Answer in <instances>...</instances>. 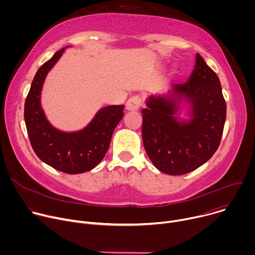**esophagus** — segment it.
I'll list each match as a JSON object with an SVG mask.
<instances>
[{"instance_id": "34e87169", "label": "esophagus", "mask_w": 255, "mask_h": 255, "mask_svg": "<svg viewBox=\"0 0 255 255\" xmlns=\"http://www.w3.org/2000/svg\"><path fill=\"white\" fill-rule=\"evenodd\" d=\"M141 106V99L138 96L132 97L126 103V110L127 111H138Z\"/></svg>"}]
</instances>
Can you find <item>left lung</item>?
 Segmentation results:
<instances>
[{
  "mask_svg": "<svg viewBox=\"0 0 255 255\" xmlns=\"http://www.w3.org/2000/svg\"><path fill=\"white\" fill-rule=\"evenodd\" d=\"M141 111L145 151L154 166L170 175L191 172L207 162L220 145L226 104L215 71L196 54L185 84L149 96ZM187 108V119L180 117Z\"/></svg>",
  "mask_w": 255,
  "mask_h": 255,
  "instance_id": "8db88e82",
  "label": "left lung"
}]
</instances>
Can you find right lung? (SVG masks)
<instances>
[{"label": "right lung", "instance_id": "add662e5", "mask_svg": "<svg viewBox=\"0 0 255 255\" xmlns=\"http://www.w3.org/2000/svg\"><path fill=\"white\" fill-rule=\"evenodd\" d=\"M65 48L54 53L36 72L25 101L24 119L36 155L59 171L78 174L93 169L102 161L113 132L123 118L125 107L112 105L100 109L92 121L79 131H61L51 125L41 106V92L47 74Z\"/></svg>", "mask_w": 255, "mask_h": 255}]
</instances>
